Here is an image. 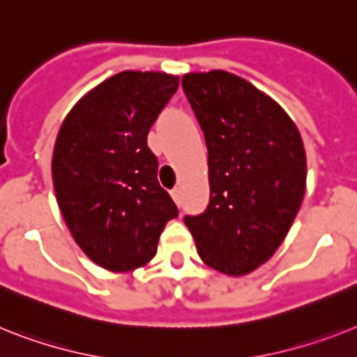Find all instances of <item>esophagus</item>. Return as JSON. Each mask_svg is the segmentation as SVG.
<instances>
[{"instance_id": "1", "label": "esophagus", "mask_w": 357, "mask_h": 357, "mask_svg": "<svg viewBox=\"0 0 357 357\" xmlns=\"http://www.w3.org/2000/svg\"><path fill=\"white\" fill-rule=\"evenodd\" d=\"M170 196H172V199L176 203H181V188L179 187H176V188H172V190H170Z\"/></svg>"}]
</instances>
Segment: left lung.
<instances>
[{
    "label": "left lung",
    "instance_id": "1",
    "mask_svg": "<svg viewBox=\"0 0 357 357\" xmlns=\"http://www.w3.org/2000/svg\"><path fill=\"white\" fill-rule=\"evenodd\" d=\"M205 134L211 202L185 215L205 265L245 275L268 261L294 223L307 187V155L280 105L227 70L181 79Z\"/></svg>",
    "mask_w": 357,
    "mask_h": 357
}]
</instances>
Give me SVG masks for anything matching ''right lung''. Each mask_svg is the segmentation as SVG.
Segmentation results:
<instances>
[{
	"instance_id": "add662e5",
	"label": "right lung",
	"mask_w": 357,
	"mask_h": 357,
	"mask_svg": "<svg viewBox=\"0 0 357 357\" xmlns=\"http://www.w3.org/2000/svg\"><path fill=\"white\" fill-rule=\"evenodd\" d=\"M178 85L165 72H119L72 107L56 137L52 181L63 220L83 252L110 272L151 261L178 215L146 146Z\"/></svg>"
}]
</instances>
